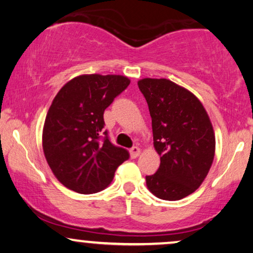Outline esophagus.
<instances>
[{
  "instance_id": "1",
  "label": "esophagus",
  "mask_w": 253,
  "mask_h": 253,
  "mask_svg": "<svg viewBox=\"0 0 253 253\" xmlns=\"http://www.w3.org/2000/svg\"><path fill=\"white\" fill-rule=\"evenodd\" d=\"M129 154H130V157L131 158H137L138 156H140V154H141V150H140V148H137V147H133L129 150Z\"/></svg>"
}]
</instances>
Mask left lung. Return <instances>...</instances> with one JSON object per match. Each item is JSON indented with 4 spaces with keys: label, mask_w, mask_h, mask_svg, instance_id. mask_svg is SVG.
Wrapping results in <instances>:
<instances>
[{
    "label": "left lung",
    "mask_w": 253,
    "mask_h": 253,
    "mask_svg": "<svg viewBox=\"0 0 253 253\" xmlns=\"http://www.w3.org/2000/svg\"><path fill=\"white\" fill-rule=\"evenodd\" d=\"M137 84L161 156L157 172L145 176L147 187L156 197L179 201L196 191L211 169L215 151L211 120L196 96L173 81L144 78Z\"/></svg>",
    "instance_id": "obj_1"
}]
</instances>
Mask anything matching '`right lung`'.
Masks as SVG:
<instances>
[{
  "instance_id": "1",
  "label": "right lung",
  "mask_w": 253,
  "mask_h": 253,
  "mask_svg": "<svg viewBox=\"0 0 253 253\" xmlns=\"http://www.w3.org/2000/svg\"><path fill=\"white\" fill-rule=\"evenodd\" d=\"M129 84L124 76L83 74L57 92L44 120L42 147L63 186L79 194L97 193L129 158L126 149L113 145L103 131L105 109ZM102 133L106 136L99 141Z\"/></svg>"
}]
</instances>
